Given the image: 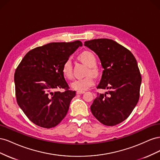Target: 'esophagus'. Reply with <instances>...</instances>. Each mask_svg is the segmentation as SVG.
<instances>
[{"label":"esophagus","instance_id":"obj_1","mask_svg":"<svg viewBox=\"0 0 160 160\" xmlns=\"http://www.w3.org/2000/svg\"><path fill=\"white\" fill-rule=\"evenodd\" d=\"M85 93V91H77V94H83Z\"/></svg>","mask_w":160,"mask_h":160}]
</instances>
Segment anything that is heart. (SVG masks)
<instances>
[{
    "mask_svg": "<svg viewBox=\"0 0 160 160\" xmlns=\"http://www.w3.org/2000/svg\"><path fill=\"white\" fill-rule=\"evenodd\" d=\"M79 59L83 63L88 67L87 74H91L94 76H98L99 74V69L95 66L96 58L95 55L90 51H84L81 52L79 56ZM62 72L63 75L67 79H72V72L71 67V60L70 58L67 59L62 65ZM94 84V79L91 75H88L83 78L77 79L71 83V88L77 91H85Z\"/></svg>",
    "mask_w": 160,
    "mask_h": 160,
    "instance_id": "1",
    "label": "heart"
}]
</instances>
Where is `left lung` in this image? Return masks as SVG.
Instances as JSON below:
<instances>
[{
    "label": "left lung",
    "instance_id": "obj_1",
    "mask_svg": "<svg viewBox=\"0 0 160 160\" xmlns=\"http://www.w3.org/2000/svg\"><path fill=\"white\" fill-rule=\"evenodd\" d=\"M84 45L95 52L103 68L98 93L91 111L99 122L113 126L126 119L139 98L142 77L133 55L113 40L98 38L85 41Z\"/></svg>",
    "mask_w": 160,
    "mask_h": 160
}]
</instances>
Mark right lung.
I'll use <instances>...</instances> for the list:
<instances>
[{"label": "right lung", "mask_w": 160, "mask_h": 160, "mask_svg": "<svg viewBox=\"0 0 160 160\" xmlns=\"http://www.w3.org/2000/svg\"><path fill=\"white\" fill-rule=\"evenodd\" d=\"M82 42H51L38 47L23 57L14 73L17 103L31 122L45 128L55 127L69 110L75 91L62 72V65ZM64 88L63 92H57Z\"/></svg>", "instance_id": "right-lung-1"}]
</instances>
